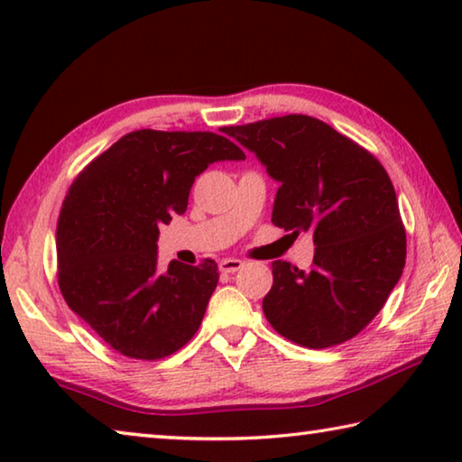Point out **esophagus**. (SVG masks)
I'll use <instances>...</instances> for the list:
<instances>
[{
  "mask_svg": "<svg viewBox=\"0 0 462 462\" xmlns=\"http://www.w3.org/2000/svg\"><path fill=\"white\" fill-rule=\"evenodd\" d=\"M242 261H238V259H224L222 263H220V271L222 273H236L238 269H242Z\"/></svg>",
  "mask_w": 462,
  "mask_h": 462,
  "instance_id": "obj_1",
  "label": "esophagus"
}]
</instances>
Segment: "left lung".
I'll return each instance as SVG.
<instances>
[{
  "mask_svg": "<svg viewBox=\"0 0 462 462\" xmlns=\"http://www.w3.org/2000/svg\"><path fill=\"white\" fill-rule=\"evenodd\" d=\"M222 132L253 151L279 181L271 222L314 234V263L275 261L263 311L300 346L328 348L369 326L405 267V228L393 183L374 156L303 114Z\"/></svg>",
  "mask_w": 462,
  "mask_h": 462,
  "instance_id": "8db88e82",
  "label": "left lung"
}]
</instances>
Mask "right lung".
I'll return each instance as SVG.
<instances>
[{
    "label": "right lung",
    "instance_id": "1",
    "mask_svg": "<svg viewBox=\"0 0 462 462\" xmlns=\"http://www.w3.org/2000/svg\"><path fill=\"white\" fill-rule=\"evenodd\" d=\"M245 159L214 132L136 130L85 167L57 224L59 287L83 322L128 358L159 361L193 338L220 279L217 264L159 269V226L187 209L195 177Z\"/></svg>",
    "mask_w": 462,
    "mask_h": 462
}]
</instances>
